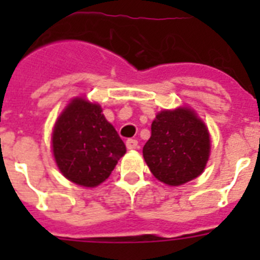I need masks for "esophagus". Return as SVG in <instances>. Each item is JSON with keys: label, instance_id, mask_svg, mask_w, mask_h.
Listing matches in <instances>:
<instances>
[{"label": "esophagus", "instance_id": "1", "mask_svg": "<svg viewBox=\"0 0 260 260\" xmlns=\"http://www.w3.org/2000/svg\"><path fill=\"white\" fill-rule=\"evenodd\" d=\"M126 148L128 150H135V148H138V140H135V139H128L126 140Z\"/></svg>", "mask_w": 260, "mask_h": 260}]
</instances>
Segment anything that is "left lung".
<instances>
[{
  "label": "left lung",
  "mask_w": 260,
  "mask_h": 260,
  "mask_svg": "<svg viewBox=\"0 0 260 260\" xmlns=\"http://www.w3.org/2000/svg\"><path fill=\"white\" fill-rule=\"evenodd\" d=\"M210 138L201 118L189 108L162 110L151 125L143 156L154 177L170 186L183 185L204 171Z\"/></svg>",
  "instance_id": "8db88e82"
}]
</instances>
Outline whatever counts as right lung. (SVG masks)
Segmentation results:
<instances>
[{
	"mask_svg": "<svg viewBox=\"0 0 260 260\" xmlns=\"http://www.w3.org/2000/svg\"><path fill=\"white\" fill-rule=\"evenodd\" d=\"M52 151L69 181L94 187L109 177L126 148L101 106L74 98L55 122Z\"/></svg>",
	"mask_w": 260,
	"mask_h": 260,
	"instance_id": "1",
	"label": "right lung"
}]
</instances>
